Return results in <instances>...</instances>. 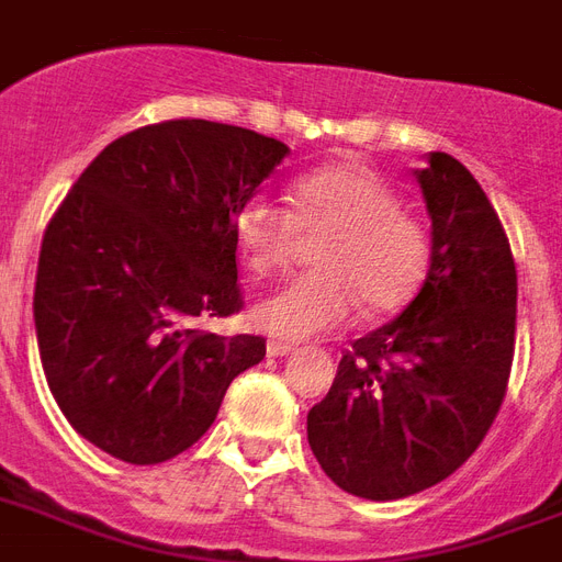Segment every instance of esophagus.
Listing matches in <instances>:
<instances>
[{
  "instance_id": "1",
  "label": "esophagus",
  "mask_w": 562,
  "mask_h": 562,
  "mask_svg": "<svg viewBox=\"0 0 562 562\" xmlns=\"http://www.w3.org/2000/svg\"><path fill=\"white\" fill-rule=\"evenodd\" d=\"M289 353H294V345H289V341H268V357L282 359Z\"/></svg>"
}]
</instances>
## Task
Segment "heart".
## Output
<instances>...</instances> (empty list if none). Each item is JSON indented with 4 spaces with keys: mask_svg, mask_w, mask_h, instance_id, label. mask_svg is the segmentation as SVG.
Returning <instances> with one entry per match:
<instances>
[{
    "mask_svg": "<svg viewBox=\"0 0 562 562\" xmlns=\"http://www.w3.org/2000/svg\"><path fill=\"white\" fill-rule=\"evenodd\" d=\"M235 244L252 273L285 268L303 238L324 235L312 250L318 273L273 291L252 306V324L285 341L345 327L357 300L371 315L409 303L430 262L427 229L401 209L397 191L366 165L321 167L303 177L291 212L252 194L235 212Z\"/></svg>",
    "mask_w": 562,
    "mask_h": 562,
    "instance_id": "heart-1",
    "label": "heart"
}]
</instances>
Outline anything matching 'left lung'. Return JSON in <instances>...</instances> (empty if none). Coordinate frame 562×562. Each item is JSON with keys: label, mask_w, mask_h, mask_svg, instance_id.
Returning a JSON list of instances; mask_svg holds the SVG:
<instances>
[{"label": "left lung", "mask_w": 562, "mask_h": 562, "mask_svg": "<svg viewBox=\"0 0 562 562\" xmlns=\"http://www.w3.org/2000/svg\"><path fill=\"white\" fill-rule=\"evenodd\" d=\"M430 268L395 321L345 350L306 415L338 490L397 501L451 477L495 422L516 348V262L477 179L448 153L415 170Z\"/></svg>", "instance_id": "left-lung-1"}]
</instances>
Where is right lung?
<instances>
[{"instance_id": "1", "label": "right lung", "mask_w": 562, "mask_h": 562, "mask_svg": "<svg viewBox=\"0 0 562 562\" xmlns=\"http://www.w3.org/2000/svg\"><path fill=\"white\" fill-rule=\"evenodd\" d=\"M291 149L212 120L111 140L46 226L34 282L43 374L72 430L132 465L200 439L262 336L200 324L241 310L235 212Z\"/></svg>"}]
</instances>
